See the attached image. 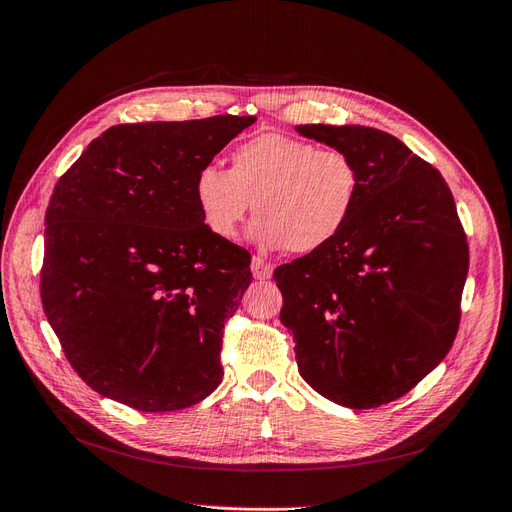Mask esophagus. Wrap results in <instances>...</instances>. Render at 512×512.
Returning a JSON list of instances; mask_svg holds the SVG:
<instances>
[{"label":"esophagus","mask_w":512,"mask_h":512,"mask_svg":"<svg viewBox=\"0 0 512 512\" xmlns=\"http://www.w3.org/2000/svg\"><path fill=\"white\" fill-rule=\"evenodd\" d=\"M252 275L256 277V280H269L271 273H273V265L267 260H262L260 256H254L252 258Z\"/></svg>","instance_id":"esophagus-1"}]
</instances>
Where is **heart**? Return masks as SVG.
<instances>
[{
  "label": "heart",
  "instance_id": "1",
  "mask_svg": "<svg viewBox=\"0 0 512 512\" xmlns=\"http://www.w3.org/2000/svg\"><path fill=\"white\" fill-rule=\"evenodd\" d=\"M361 194V170L348 153L286 134H260L230 151V168L205 164L194 200L209 232L232 239L252 209L250 237L307 254L329 245L348 224Z\"/></svg>",
  "mask_w": 512,
  "mask_h": 512
}]
</instances>
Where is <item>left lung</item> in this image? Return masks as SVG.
Instances as JSON below:
<instances>
[{
	"instance_id": "obj_1",
	"label": "left lung",
	"mask_w": 512,
	"mask_h": 512,
	"mask_svg": "<svg viewBox=\"0 0 512 512\" xmlns=\"http://www.w3.org/2000/svg\"><path fill=\"white\" fill-rule=\"evenodd\" d=\"M294 130L348 153L361 194L329 245L275 269L280 320L316 393L352 410L378 408L451 350L468 241L442 175L393 134L327 123Z\"/></svg>"
}]
</instances>
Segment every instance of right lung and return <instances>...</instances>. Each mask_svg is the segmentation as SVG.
Listing matches in <instances>:
<instances>
[{
    "instance_id": "add662e5",
    "label": "right lung",
    "mask_w": 512,
    "mask_h": 512,
    "mask_svg": "<svg viewBox=\"0 0 512 512\" xmlns=\"http://www.w3.org/2000/svg\"><path fill=\"white\" fill-rule=\"evenodd\" d=\"M256 117L121 123L55 185L40 297L91 389L141 412L218 389L224 324L252 282L250 254L209 232L194 177Z\"/></svg>"
}]
</instances>
